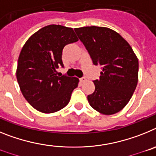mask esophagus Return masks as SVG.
I'll use <instances>...</instances> for the list:
<instances>
[{"mask_svg":"<svg viewBox=\"0 0 156 156\" xmlns=\"http://www.w3.org/2000/svg\"><path fill=\"white\" fill-rule=\"evenodd\" d=\"M86 80H87L86 78H84V77H82V78H80V81L81 83L85 82V81H86Z\"/></svg>","mask_w":156,"mask_h":156,"instance_id":"34e87169","label":"esophagus"}]
</instances>
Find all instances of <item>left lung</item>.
<instances>
[{"label": "left lung", "mask_w": 156, "mask_h": 156, "mask_svg": "<svg viewBox=\"0 0 156 156\" xmlns=\"http://www.w3.org/2000/svg\"><path fill=\"white\" fill-rule=\"evenodd\" d=\"M90 54L93 64L101 67L95 90L88 95L92 108L103 115H112L127 105L138 80V59L127 41L107 27L74 29Z\"/></svg>", "instance_id": "obj_1"}]
</instances>
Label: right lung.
<instances>
[{
    "label": "right lung",
    "mask_w": 156,
    "mask_h": 156,
    "mask_svg": "<svg viewBox=\"0 0 156 156\" xmlns=\"http://www.w3.org/2000/svg\"><path fill=\"white\" fill-rule=\"evenodd\" d=\"M76 41L78 38L73 28L49 25L25 43L18 60L16 77L23 95L37 111L53 113L69 102L79 79L59 76L56 69L63 66L64 47Z\"/></svg>",
    "instance_id": "obj_1"
}]
</instances>
